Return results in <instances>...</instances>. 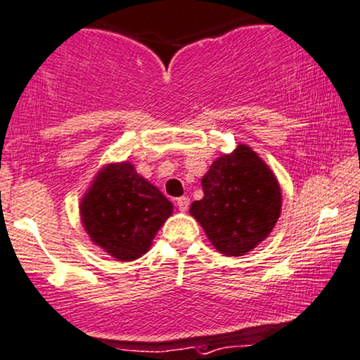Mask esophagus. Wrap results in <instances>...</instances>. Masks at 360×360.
Segmentation results:
<instances>
[{
	"instance_id": "1",
	"label": "esophagus",
	"mask_w": 360,
	"mask_h": 360,
	"mask_svg": "<svg viewBox=\"0 0 360 360\" xmlns=\"http://www.w3.org/2000/svg\"><path fill=\"white\" fill-rule=\"evenodd\" d=\"M176 204L177 207H179V211L186 212L189 209V204H191V199L188 198V195H181V198L176 199Z\"/></svg>"
}]
</instances>
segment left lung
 I'll return each mask as SVG.
<instances>
[{"mask_svg": "<svg viewBox=\"0 0 360 360\" xmlns=\"http://www.w3.org/2000/svg\"><path fill=\"white\" fill-rule=\"evenodd\" d=\"M204 198L191 204L214 248L244 256L261 244L281 216V186L269 166L245 144L212 162L201 181Z\"/></svg>", "mask_w": 360, "mask_h": 360, "instance_id": "obj_1", "label": "left lung"}]
</instances>
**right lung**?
<instances>
[{"mask_svg": "<svg viewBox=\"0 0 360 360\" xmlns=\"http://www.w3.org/2000/svg\"><path fill=\"white\" fill-rule=\"evenodd\" d=\"M81 221L91 240L122 262L149 251L172 204L131 162L108 165L81 199Z\"/></svg>", "mask_w": 360, "mask_h": 360, "instance_id": "1", "label": "right lung"}]
</instances>
